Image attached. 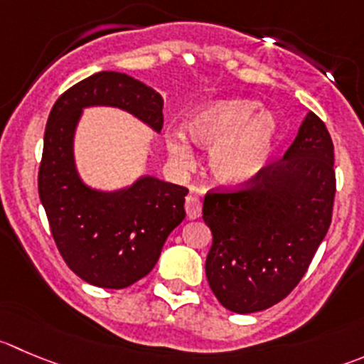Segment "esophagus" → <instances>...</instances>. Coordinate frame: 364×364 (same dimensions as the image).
<instances>
[{
	"label": "esophagus",
	"instance_id": "obj_1",
	"mask_svg": "<svg viewBox=\"0 0 364 364\" xmlns=\"http://www.w3.org/2000/svg\"><path fill=\"white\" fill-rule=\"evenodd\" d=\"M186 213H188L189 220H196L202 216V200L196 196H188L186 198Z\"/></svg>",
	"mask_w": 364,
	"mask_h": 364
}]
</instances>
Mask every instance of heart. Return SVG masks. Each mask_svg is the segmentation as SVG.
Returning a JSON list of instances; mask_svg holds the SVG:
<instances>
[{
	"mask_svg": "<svg viewBox=\"0 0 364 364\" xmlns=\"http://www.w3.org/2000/svg\"><path fill=\"white\" fill-rule=\"evenodd\" d=\"M189 141L209 148V173L223 188H248L264 173L280 139L279 121L254 100H214L186 116ZM169 155L182 168L195 162L193 148L180 136L166 141Z\"/></svg>",
	"mask_w": 364,
	"mask_h": 364,
	"instance_id": "b5f03b06",
	"label": "heart"
}]
</instances>
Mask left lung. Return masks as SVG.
<instances>
[{
  "label": "left lung",
  "instance_id": "8db88e82",
  "mask_svg": "<svg viewBox=\"0 0 364 364\" xmlns=\"http://www.w3.org/2000/svg\"><path fill=\"white\" fill-rule=\"evenodd\" d=\"M334 193L331 134L307 112L275 168L243 191L205 196V275L225 309L257 313L295 289L331 227Z\"/></svg>",
  "mask_w": 364,
  "mask_h": 364
}]
</instances>
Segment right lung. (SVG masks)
Masks as SVG:
<instances>
[{
    "instance_id": "1",
    "label": "right lung",
    "mask_w": 364,
    "mask_h": 364,
    "mask_svg": "<svg viewBox=\"0 0 364 364\" xmlns=\"http://www.w3.org/2000/svg\"><path fill=\"white\" fill-rule=\"evenodd\" d=\"M89 107L124 110L159 134L164 100L124 73L100 71L55 102L44 132L39 198L58 252L85 282L123 289L157 264L168 236L186 218L188 189L154 175L112 191L85 184L76 168L75 134Z\"/></svg>"
}]
</instances>
